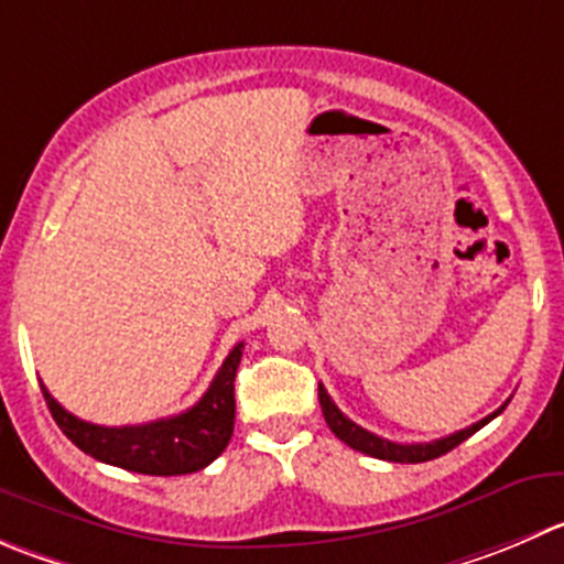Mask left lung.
Instances as JSON below:
<instances>
[{
	"label": "left lung",
	"mask_w": 564,
	"mask_h": 564,
	"mask_svg": "<svg viewBox=\"0 0 564 564\" xmlns=\"http://www.w3.org/2000/svg\"><path fill=\"white\" fill-rule=\"evenodd\" d=\"M319 404H322V413H325L327 427L333 430V435H336L338 441H344L347 446H352L355 452H364V455L377 457V460H388V463H427V460H435V457L446 455V452H452L455 446H460L466 438H471L477 430H482L488 421H494L496 415H499L501 410L507 408V402H505L499 410H494L490 415H485L482 421H477V424H471V427L460 430V433L446 435V438L430 441V444H393V441L380 438V435L369 433V430L358 427L355 421H349L347 415H344L341 410L336 408V402L327 397V391H325V386H322V382H319Z\"/></svg>",
	"instance_id": "8db88e82"
}]
</instances>
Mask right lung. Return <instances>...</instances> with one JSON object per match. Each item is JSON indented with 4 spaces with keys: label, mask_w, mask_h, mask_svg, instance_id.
<instances>
[{
    "label": "right lung",
    "mask_w": 564,
    "mask_h": 564,
    "mask_svg": "<svg viewBox=\"0 0 564 564\" xmlns=\"http://www.w3.org/2000/svg\"><path fill=\"white\" fill-rule=\"evenodd\" d=\"M242 347L245 344L239 341L228 352L212 386L193 408L171 419H156L149 424H134V427H101V424L82 421L68 413L46 391V386H41V391L57 427L85 455L126 468V471L151 474V477L195 474L217 460L231 441L234 415H237L234 377L242 360Z\"/></svg>",
    "instance_id": "1"
}]
</instances>
